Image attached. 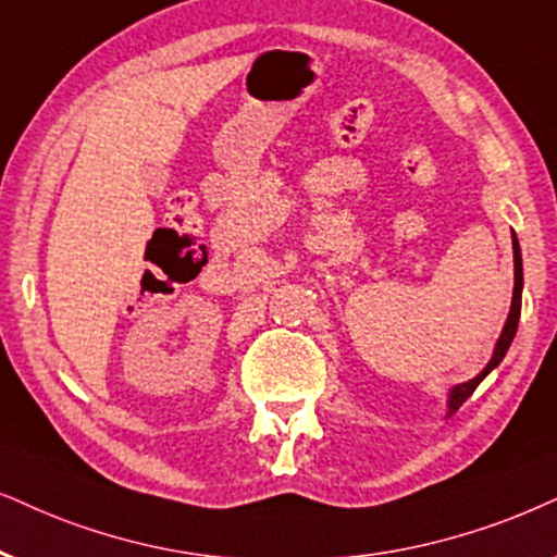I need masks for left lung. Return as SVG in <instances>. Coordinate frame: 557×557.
Listing matches in <instances>:
<instances>
[{
    "instance_id": "obj_1",
    "label": "left lung",
    "mask_w": 557,
    "mask_h": 557,
    "mask_svg": "<svg viewBox=\"0 0 557 557\" xmlns=\"http://www.w3.org/2000/svg\"><path fill=\"white\" fill-rule=\"evenodd\" d=\"M513 242V298H511V311H509V319H506L504 323V331L502 336H498L496 342V349H494V357H491V362L485 364L481 375H475L473 380H468V383L457 385V388H453V393H449V413H455L457 408H460L466 400L473 396V391L481 385V380L488 375L491 370L496 368L498 362L504 360L506 349H509V344L513 339V334H517V323H519V313H522V251H519V244H517V236L511 238Z\"/></svg>"
}]
</instances>
